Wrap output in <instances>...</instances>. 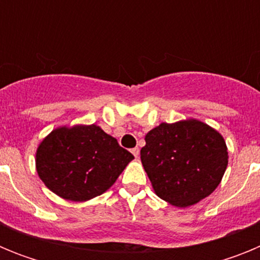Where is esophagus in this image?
<instances>
[{
    "mask_svg": "<svg viewBox=\"0 0 260 260\" xmlns=\"http://www.w3.org/2000/svg\"><path fill=\"white\" fill-rule=\"evenodd\" d=\"M132 152H133V155L135 156V157H139V148H138V147H135V148H133L132 150Z\"/></svg>",
    "mask_w": 260,
    "mask_h": 260,
    "instance_id": "obj_1",
    "label": "esophagus"
}]
</instances>
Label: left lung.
<instances>
[{"label": "left lung", "instance_id": "8db88e82", "mask_svg": "<svg viewBox=\"0 0 260 260\" xmlns=\"http://www.w3.org/2000/svg\"><path fill=\"white\" fill-rule=\"evenodd\" d=\"M141 160L156 195L176 207L207 198L228 167V147L217 130L199 119L162 122L147 133Z\"/></svg>", "mask_w": 260, "mask_h": 260}]
</instances>
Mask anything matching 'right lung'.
I'll use <instances>...</instances> for the list:
<instances>
[{"label":"right lung","instance_id":"right-lung-1","mask_svg":"<svg viewBox=\"0 0 260 260\" xmlns=\"http://www.w3.org/2000/svg\"><path fill=\"white\" fill-rule=\"evenodd\" d=\"M133 158L100 126H59L39 144L36 172L59 198L86 202L107 191Z\"/></svg>","mask_w":260,"mask_h":260}]
</instances>
